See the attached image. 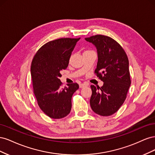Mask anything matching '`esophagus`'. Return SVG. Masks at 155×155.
Here are the masks:
<instances>
[{
  "instance_id": "obj_1",
  "label": "esophagus",
  "mask_w": 155,
  "mask_h": 155,
  "mask_svg": "<svg viewBox=\"0 0 155 155\" xmlns=\"http://www.w3.org/2000/svg\"><path fill=\"white\" fill-rule=\"evenodd\" d=\"M86 86H87V84H86V83L79 84V87H80V88H83V87H85Z\"/></svg>"
}]
</instances>
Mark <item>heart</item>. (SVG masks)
Returning a JSON list of instances; mask_svg holds the SVG:
<instances>
[{"label":"heart","instance_id":"1","mask_svg":"<svg viewBox=\"0 0 155 155\" xmlns=\"http://www.w3.org/2000/svg\"><path fill=\"white\" fill-rule=\"evenodd\" d=\"M91 51V50H87V51Z\"/></svg>","mask_w":155,"mask_h":155}]
</instances>
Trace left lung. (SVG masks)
Instances as JSON below:
<instances>
[{"mask_svg":"<svg viewBox=\"0 0 155 155\" xmlns=\"http://www.w3.org/2000/svg\"><path fill=\"white\" fill-rule=\"evenodd\" d=\"M85 40L97 49L95 73L104 82L101 87L91 86V109L100 116H110L123 105L130 85L128 58L122 47L109 37L96 35Z\"/></svg>","mask_w":155,"mask_h":155,"instance_id":"1","label":"left lung"}]
</instances>
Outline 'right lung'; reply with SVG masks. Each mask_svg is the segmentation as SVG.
Wrapping results in <instances>:
<instances>
[{"mask_svg": "<svg viewBox=\"0 0 155 155\" xmlns=\"http://www.w3.org/2000/svg\"><path fill=\"white\" fill-rule=\"evenodd\" d=\"M80 39L61 38L46 43L37 51L31 65L34 93L40 109L53 119L67 116L72 108V97L78 83L61 87V71L66 69L77 42Z\"/></svg>", "mask_w": 155, "mask_h": 155, "instance_id": "obj_1", "label": "right lung"}]
</instances>
